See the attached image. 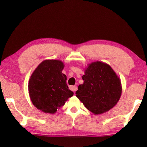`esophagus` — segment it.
Segmentation results:
<instances>
[{
	"mask_svg": "<svg viewBox=\"0 0 147 147\" xmlns=\"http://www.w3.org/2000/svg\"><path fill=\"white\" fill-rule=\"evenodd\" d=\"M69 89L71 90V91H73V92H74L77 90V88H76V86H70Z\"/></svg>",
	"mask_w": 147,
	"mask_h": 147,
	"instance_id": "esophagus-1",
	"label": "esophagus"
}]
</instances>
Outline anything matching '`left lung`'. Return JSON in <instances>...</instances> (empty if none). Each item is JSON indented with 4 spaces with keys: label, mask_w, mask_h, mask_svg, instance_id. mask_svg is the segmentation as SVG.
I'll use <instances>...</instances> for the list:
<instances>
[{
    "label": "left lung",
    "mask_w": 147,
    "mask_h": 147,
    "mask_svg": "<svg viewBox=\"0 0 147 147\" xmlns=\"http://www.w3.org/2000/svg\"><path fill=\"white\" fill-rule=\"evenodd\" d=\"M76 96L95 115L111 110L119 100L122 93L120 78L109 64L100 61L88 64Z\"/></svg>",
    "instance_id": "obj_1"
}]
</instances>
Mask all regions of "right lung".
Wrapping results in <instances>:
<instances>
[{
    "mask_svg": "<svg viewBox=\"0 0 147 147\" xmlns=\"http://www.w3.org/2000/svg\"><path fill=\"white\" fill-rule=\"evenodd\" d=\"M64 67L60 60H45L33 71L28 82L29 95L38 110L55 114L74 93L69 89L66 76L62 73Z\"/></svg>",
    "mask_w": 147,
    "mask_h": 147,
    "instance_id": "right-lung-1",
    "label": "right lung"
}]
</instances>
